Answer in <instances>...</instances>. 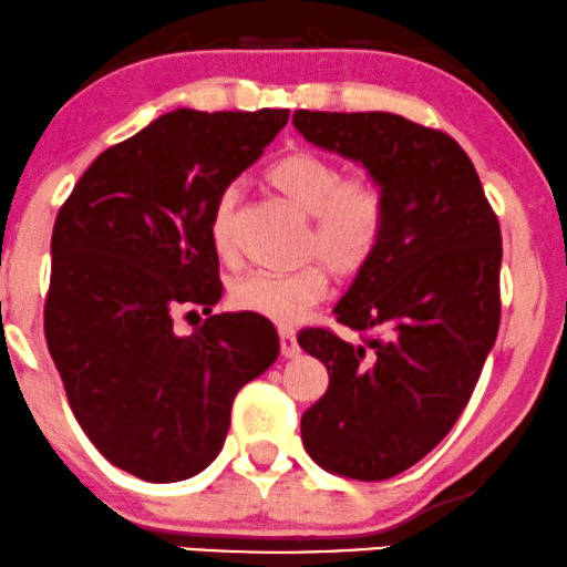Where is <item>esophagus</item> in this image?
<instances>
[{"label": "esophagus", "mask_w": 567, "mask_h": 567, "mask_svg": "<svg viewBox=\"0 0 567 567\" xmlns=\"http://www.w3.org/2000/svg\"><path fill=\"white\" fill-rule=\"evenodd\" d=\"M298 340H296V332L288 327H279V353L285 358H296L298 355Z\"/></svg>", "instance_id": "1"}]
</instances>
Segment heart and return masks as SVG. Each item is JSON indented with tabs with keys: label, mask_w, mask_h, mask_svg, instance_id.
I'll list each match as a JSON object with an SVG mask.
<instances>
[{
	"label": "heart",
	"mask_w": 567,
	"mask_h": 567,
	"mask_svg": "<svg viewBox=\"0 0 567 567\" xmlns=\"http://www.w3.org/2000/svg\"><path fill=\"white\" fill-rule=\"evenodd\" d=\"M267 183L298 212L308 214L306 256H317L340 277L358 275L374 259L384 230V198L367 172L340 177L337 164L327 156L290 152L269 164ZM235 204L238 190H221L209 217L212 248L221 259L233 254ZM324 264H306L288 275L246 271L230 285L233 306L277 324H296L308 308L327 296L329 275Z\"/></svg>",
	"instance_id": "heart-1"
}]
</instances>
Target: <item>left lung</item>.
<instances>
[{
    "label": "left lung",
    "mask_w": 567,
    "mask_h": 567,
    "mask_svg": "<svg viewBox=\"0 0 567 567\" xmlns=\"http://www.w3.org/2000/svg\"><path fill=\"white\" fill-rule=\"evenodd\" d=\"M292 125L361 164L384 198L374 259L334 306L340 324L379 334H298L329 374L300 419L306 453L329 474L382 482L432 453L471 400L499 329V221L447 133L390 112L298 110Z\"/></svg>",
    "instance_id": "left-lung-1"
}]
</instances>
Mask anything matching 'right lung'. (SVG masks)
<instances>
[{"label":"right lung","instance_id":"1","mask_svg":"<svg viewBox=\"0 0 567 567\" xmlns=\"http://www.w3.org/2000/svg\"><path fill=\"white\" fill-rule=\"evenodd\" d=\"M288 117L162 114L99 154L56 214L49 353L93 447L143 482L200 474L225 444L240 386L279 355L267 319L214 313L177 334L172 317L219 303L212 209Z\"/></svg>","mask_w":567,"mask_h":567}]
</instances>
